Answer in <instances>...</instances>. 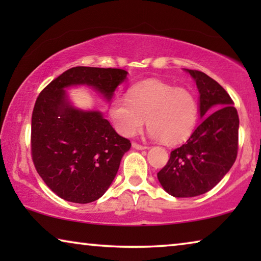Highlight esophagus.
Returning <instances> with one entry per match:
<instances>
[{
    "label": "esophagus",
    "mask_w": 261,
    "mask_h": 261,
    "mask_svg": "<svg viewBox=\"0 0 261 261\" xmlns=\"http://www.w3.org/2000/svg\"><path fill=\"white\" fill-rule=\"evenodd\" d=\"M132 147H134L135 149H145V148H147L146 146H143V145H139V144H137V143H132Z\"/></svg>",
    "instance_id": "1"
}]
</instances>
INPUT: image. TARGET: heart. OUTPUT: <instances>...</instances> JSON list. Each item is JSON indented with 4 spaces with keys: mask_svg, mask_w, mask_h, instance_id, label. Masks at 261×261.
I'll return each instance as SVG.
<instances>
[{
    "mask_svg": "<svg viewBox=\"0 0 261 261\" xmlns=\"http://www.w3.org/2000/svg\"><path fill=\"white\" fill-rule=\"evenodd\" d=\"M109 115L122 136H135L146 118L152 139L177 144L189 138L197 124L198 102L187 88L147 81L132 87L127 98H115Z\"/></svg>",
    "mask_w": 261,
    "mask_h": 261,
    "instance_id": "1",
    "label": "heart"
}]
</instances>
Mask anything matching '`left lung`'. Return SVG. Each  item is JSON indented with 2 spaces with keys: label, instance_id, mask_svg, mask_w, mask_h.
<instances>
[{
  "label": "left lung",
  "instance_id": "left-lung-1",
  "mask_svg": "<svg viewBox=\"0 0 261 261\" xmlns=\"http://www.w3.org/2000/svg\"><path fill=\"white\" fill-rule=\"evenodd\" d=\"M185 71L199 91L201 121L187 143L171 151L169 161L158 173L165 191L177 198L204 194L224 177L236 160L240 127L226 90L204 72Z\"/></svg>",
  "mask_w": 261,
  "mask_h": 261
}]
</instances>
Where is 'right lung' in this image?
I'll use <instances>...</instances> for the list:
<instances>
[{
  "instance_id": "obj_1",
  "label": "right lung",
  "mask_w": 261,
  "mask_h": 261,
  "mask_svg": "<svg viewBox=\"0 0 261 261\" xmlns=\"http://www.w3.org/2000/svg\"><path fill=\"white\" fill-rule=\"evenodd\" d=\"M122 69L76 67L39 94L32 114L31 151L38 174L62 199L87 204L107 191L130 140L113 129L99 110H82L67 88L86 85L108 101L126 79Z\"/></svg>"
}]
</instances>
